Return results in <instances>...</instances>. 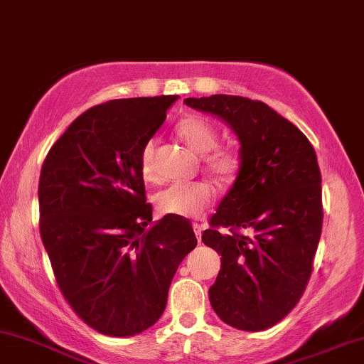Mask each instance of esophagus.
Segmentation results:
<instances>
[{
  "label": "esophagus",
  "mask_w": 364,
  "mask_h": 364,
  "mask_svg": "<svg viewBox=\"0 0 364 364\" xmlns=\"http://www.w3.org/2000/svg\"><path fill=\"white\" fill-rule=\"evenodd\" d=\"M192 228H194V232H196L197 240H199V241H200V236H203V230H204V228H203V226H200V224H199V223H194V224H192Z\"/></svg>",
  "instance_id": "34e87169"
}]
</instances>
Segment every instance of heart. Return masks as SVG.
Masks as SVG:
<instances>
[{
	"instance_id": "b5f03b06",
	"label": "heart",
	"mask_w": 364,
	"mask_h": 364,
	"mask_svg": "<svg viewBox=\"0 0 364 364\" xmlns=\"http://www.w3.org/2000/svg\"><path fill=\"white\" fill-rule=\"evenodd\" d=\"M177 132L181 138L197 154H208L204 159V168L216 178L218 182H232L241 170V155L236 148H218L219 134L216 128L208 119L200 116H187L178 123ZM156 140L150 138L141 146L138 164H140L141 177L145 181H156L155 167ZM214 199V187L205 181L194 182H173L160 191L155 197L156 209L165 216L192 218L209 208Z\"/></svg>"
}]
</instances>
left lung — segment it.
<instances>
[{
  "label": "left lung",
  "mask_w": 364,
  "mask_h": 364,
  "mask_svg": "<svg viewBox=\"0 0 364 364\" xmlns=\"http://www.w3.org/2000/svg\"><path fill=\"white\" fill-rule=\"evenodd\" d=\"M187 106L223 118L241 143V170L203 243L221 255L214 312L241 331L275 326L311 280L322 231V187L311 141L262 101L214 94Z\"/></svg>",
  "instance_id": "1"
}]
</instances>
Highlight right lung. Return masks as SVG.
Wrapping results in <instances>:
<instances>
[{
  "label": "right lung",
  "mask_w": 364,
  "mask_h": 364,
  "mask_svg": "<svg viewBox=\"0 0 364 364\" xmlns=\"http://www.w3.org/2000/svg\"><path fill=\"white\" fill-rule=\"evenodd\" d=\"M178 96L129 97L82 113L53 143L38 182L40 236L73 311L113 338L160 319L178 264L196 248L189 219L151 223L141 146Z\"/></svg>",
  "instance_id": "add662e5"
}]
</instances>
